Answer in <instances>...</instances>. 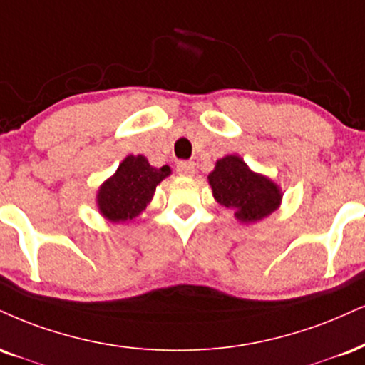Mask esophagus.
Listing matches in <instances>:
<instances>
[{"mask_svg": "<svg viewBox=\"0 0 365 365\" xmlns=\"http://www.w3.org/2000/svg\"><path fill=\"white\" fill-rule=\"evenodd\" d=\"M177 171L180 175L192 177L195 173V165L190 163V161H180V163H177Z\"/></svg>", "mask_w": 365, "mask_h": 365, "instance_id": "obj_1", "label": "esophagus"}]
</instances>
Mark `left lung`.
I'll return each mask as SVG.
<instances>
[{
  "mask_svg": "<svg viewBox=\"0 0 365 365\" xmlns=\"http://www.w3.org/2000/svg\"><path fill=\"white\" fill-rule=\"evenodd\" d=\"M207 180L214 199L226 209H231L235 217L245 225L270 216L282 200L277 183L265 175L255 173L236 155L217 160Z\"/></svg>",
  "mask_w": 365,
  "mask_h": 365,
  "instance_id": "1",
  "label": "left lung"
}]
</instances>
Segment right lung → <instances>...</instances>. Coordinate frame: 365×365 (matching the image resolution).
Segmentation results:
<instances>
[{"mask_svg":"<svg viewBox=\"0 0 365 365\" xmlns=\"http://www.w3.org/2000/svg\"><path fill=\"white\" fill-rule=\"evenodd\" d=\"M170 173L168 165L155 168L143 155H129L98 188L100 214L112 222L133 221L151 202L158 183Z\"/></svg>","mask_w":365,"mask_h":365,"instance_id":"obj_1","label":"right lung"}]
</instances>
